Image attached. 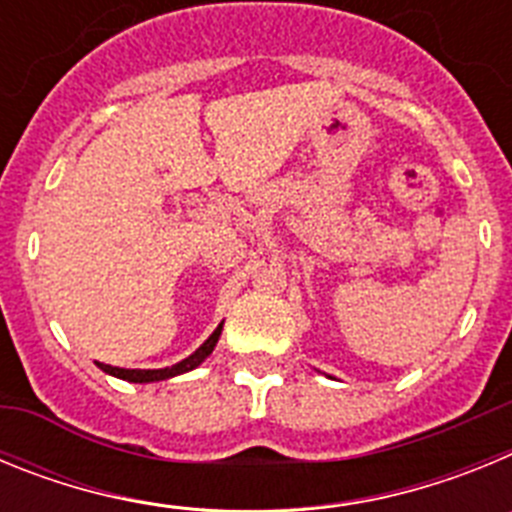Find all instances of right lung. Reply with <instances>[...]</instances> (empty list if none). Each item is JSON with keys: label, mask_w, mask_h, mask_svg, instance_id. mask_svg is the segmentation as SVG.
<instances>
[{"label": "right lung", "mask_w": 512, "mask_h": 512, "mask_svg": "<svg viewBox=\"0 0 512 512\" xmlns=\"http://www.w3.org/2000/svg\"><path fill=\"white\" fill-rule=\"evenodd\" d=\"M220 333H223V323L212 330V336L207 338V341L202 343V346L197 348L192 356H187V359H182L179 364H174V366H164V369H120V366L102 364V361H97V366L102 369L104 374H110V377H117V379H125V382H135V384L164 382V379L179 377V374H187V372H192V369H197V366H200L202 361L212 354V351H215L217 341H220Z\"/></svg>", "instance_id": "obj_1"}]
</instances>
